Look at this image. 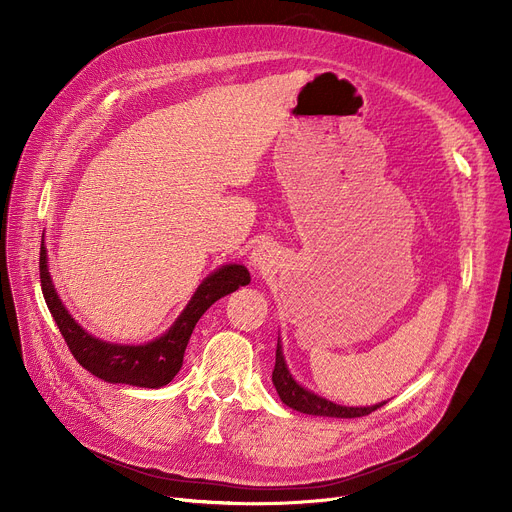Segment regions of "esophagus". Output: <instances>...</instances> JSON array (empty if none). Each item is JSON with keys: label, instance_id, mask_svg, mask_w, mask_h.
Wrapping results in <instances>:
<instances>
[{"label": "esophagus", "instance_id": "obj_1", "mask_svg": "<svg viewBox=\"0 0 512 512\" xmlns=\"http://www.w3.org/2000/svg\"><path fill=\"white\" fill-rule=\"evenodd\" d=\"M251 261H253L255 270H259L261 274H270V272H274L276 267H278L280 249L276 245H272V242H265V245H259L253 251Z\"/></svg>", "mask_w": 512, "mask_h": 512}]
</instances>
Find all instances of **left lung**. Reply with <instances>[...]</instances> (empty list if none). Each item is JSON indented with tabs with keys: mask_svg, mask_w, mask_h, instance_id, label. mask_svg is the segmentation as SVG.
<instances>
[{
	"mask_svg": "<svg viewBox=\"0 0 512 512\" xmlns=\"http://www.w3.org/2000/svg\"><path fill=\"white\" fill-rule=\"evenodd\" d=\"M272 382L276 386V392L280 396V400L284 402L286 407L301 411L307 415H319V417H340V419H353V417H363L373 413L375 409L384 407V402L373 407H342L336 405L332 400L321 398L313 392H309L307 388H303L297 380L292 378V373L286 367L284 355H282V344L278 338V348H276V365L272 371Z\"/></svg>",
	"mask_w": 512,
	"mask_h": 512,
	"instance_id": "8db88e82",
	"label": "left lung"
}]
</instances>
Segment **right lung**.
Returning <instances> with one entry per match:
<instances>
[{
	"label": "right lung",
	"mask_w": 512,
	"mask_h": 512,
	"mask_svg": "<svg viewBox=\"0 0 512 512\" xmlns=\"http://www.w3.org/2000/svg\"><path fill=\"white\" fill-rule=\"evenodd\" d=\"M41 290L51 317L70 348L74 359L83 365L89 373L110 384H128L139 388H161L174 380V375L182 367L186 344L197 326L201 315L218 299L238 290V286H247L251 282L249 270L245 265H222L207 276L193 299L188 301L186 309L174 321V326L164 334L147 344H112L103 342L80 328L74 317L62 305L56 288H53L49 270H47V251L41 242L39 257Z\"/></svg>",
	"instance_id": "1"
}]
</instances>
